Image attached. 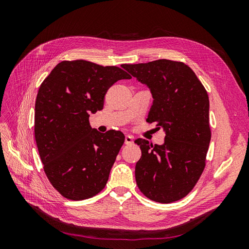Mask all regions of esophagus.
Masks as SVG:
<instances>
[{"instance_id": "1", "label": "esophagus", "mask_w": 249, "mask_h": 249, "mask_svg": "<svg viewBox=\"0 0 249 249\" xmlns=\"http://www.w3.org/2000/svg\"><path fill=\"white\" fill-rule=\"evenodd\" d=\"M124 143L125 144H133L134 143V137L133 136H130V135H127V136H125V138H124Z\"/></svg>"}]
</instances>
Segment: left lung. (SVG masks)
Segmentation results:
<instances>
[{
    "label": "left lung",
    "mask_w": 249,
    "mask_h": 249,
    "mask_svg": "<svg viewBox=\"0 0 249 249\" xmlns=\"http://www.w3.org/2000/svg\"><path fill=\"white\" fill-rule=\"evenodd\" d=\"M123 67L150 90L154 101L146 122L165 132L162 145L135 140L141 148L135 167L138 188L154 201H177L193 189L205 168L211 140L208 93L183 62L160 59Z\"/></svg>",
    "instance_id": "8db88e82"
}]
</instances>
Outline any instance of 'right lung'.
<instances>
[{"label":"right lung","mask_w":249,"mask_h":249,"mask_svg":"<svg viewBox=\"0 0 249 249\" xmlns=\"http://www.w3.org/2000/svg\"><path fill=\"white\" fill-rule=\"evenodd\" d=\"M131 78L117 66L73 60L58 63L42 82L35 103V140L44 172L62 196L87 199L106 186L124 135L100 133L89 116L103 109L115 82Z\"/></svg>","instance_id":"1"}]
</instances>
